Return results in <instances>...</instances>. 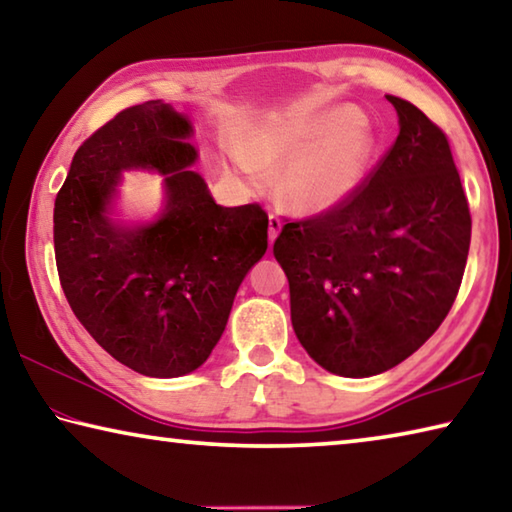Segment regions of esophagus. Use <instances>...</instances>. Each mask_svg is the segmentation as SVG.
<instances>
[{"label":"esophagus","mask_w":512,"mask_h":512,"mask_svg":"<svg viewBox=\"0 0 512 512\" xmlns=\"http://www.w3.org/2000/svg\"><path fill=\"white\" fill-rule=\"evenodd\" d=\"M280 228H282V221L271 212V216H268V241H271V246H273V241L277 239V235H280Z\"/></svg>","instance_id":"obj_1"}]
</instances>
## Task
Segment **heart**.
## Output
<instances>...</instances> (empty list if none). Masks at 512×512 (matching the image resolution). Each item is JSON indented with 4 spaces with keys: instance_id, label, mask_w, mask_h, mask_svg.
Here are the masks:
<instances>
[{
    "instance_id": "1",
    "label": "heart",
    "mask_w": 512,
    "mask_h": 512,
    "mask_svg": "<svg viewBox=\"0 0 512 512\" xmlns=\"http://www.w3.org/2000/svg\"><path fill=\"white\" fill-rule=\"evenodd\" d=\"M375 153V135L361 110L329 108L264 124L239 140V173L259 183L280 167L275 192L298 212H325L361 185Z\"/></svg>"
}]
</instances>
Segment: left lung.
Listing matches in <instances>:
<instances>
[{
  "label": "left lung",
  "instance_id": "obj_1",
  "mask_svg": "<svg viewBox=\"0 0 512 512\" xmlns=\"http://www.w3.org/2000/svg\"><path fill=\"white\" fill-rule=\"evenodd\" d=\"M400 135L361 185L282 225L273 253L291 323L318 366L370 377L402 363L443 323L461 289L472 216L443 128L393 94Z\"/></svg>",
  "mask_w": 512,
  "mask_h": 512
}]
</instances>
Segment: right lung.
<instances>
[{
  "instance_id": "1",
  "label": "right lung",
  "mask_w": 512,
  "mask_h": 512,
  "mask_svg": "<svg viewBox=\"0 0 512 512\" xmlns=\"http://www.w3.org/2000/svg\"><path fill=\"white\" fill-rule=\"evenodd\" d=\"M192 126L169 103L117 112L74 153L54 205L60 287L110 357L146 377H180L210 357L250 266L268 248L262 205L221 207L189 164ZM121 168L165 173L168 207L144 229L105 214Z\"/></svg>"
}]
</instances>
